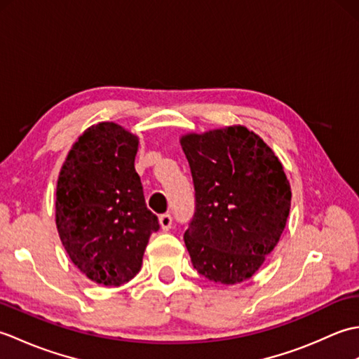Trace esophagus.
Wrapping results in <instances>:
<instances>
[{
	"label": "esophagus",
	"instance_id": "esophagus-1",
	"mask_svg": "<svg viewBox=\"0 0 359 359\" xmlns=\"http://www.w3.org/2000/svg\"><path fill=\"white\" fill-rule=\"evenodd\" d=\"M158 222H160V226H162V230L168 231L172 225V216L168 215V212H165V215H160Z\"/></svg>",
	"mask_w": 359,
	"mask_h": 359
}]
</instances>
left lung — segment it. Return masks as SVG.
Here are the masks:
<instances>
[{
  "label": "left lung",
  "instance_id": "8db88e82",
  "mask_svg": "<svg viewBox=\"0 0 359 359\" xmlns=\"http://www.w3.org/2000/svg\"><path fill=\"white\" fill-rule=\"evenodd\" d=\"M194 184L184 241L194 269L219 284L251 278L285 228L292 191L279 158L243 126L182 137Z\"/></svg>",
  "mask_w": 359,
  "mask_h": 359
}]
</instances>
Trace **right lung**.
Returning <instances> with one entry per match:
<instances>
[{
	"mask_svg": "<svg viewBox=\"0 0 359 359\" xmlns=\"http://www.w3.org/2000/svg\"><path fill=\"white\" fill-rule=\"evenodd\" d=\"M137 147L121 126L98 123L74 143L58 175L60 239L81 273L108 287L140 271L149 236L160 228L134 168Z\"/></svg>",
	"mask_w": 359,
	"mask_h": 359,
	"instance_id": "obj_1",
	"label": "right lung"
}]
</instances>
